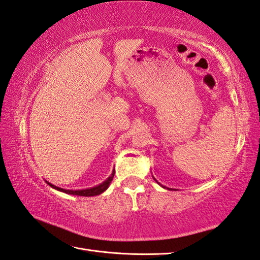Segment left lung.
<instances>
[{"label": "left lung", "instance_id": "left-lung-1", "mask_svg": "<svg viewBox=\"0 0 260 260\" xmlns=\"http://www.w3.org/2000/svg\"><path fill=\"white\" fill-rule=\"evenodd\" d=\"M154 179H155V178H154ZM155 180H156V179H155ZM156 183H158L157 180H156ZM158 184H159V183H158ZM159 185H160V184H159ZM160 186H161V187H164V188H165V186H162V185H160Z\"/></svg>", "mask_w": 260, "mask_h": 260}]
</instances>
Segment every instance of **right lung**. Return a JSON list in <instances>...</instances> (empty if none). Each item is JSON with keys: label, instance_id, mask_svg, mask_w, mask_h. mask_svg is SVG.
I'll list each match as a JSON object with an SVG mask.
<instances>
[{"label": "right lung", "instance_id": "add662e5", "mask_svg": "<svg viewBox=\"0 0 260 260\" xmlns=\"http://www.w3.org/2000/svg\"><path fill=\"white\" fill-rule=\"evenodd\" d=\"M114 174H115V171H113V173L111 174V176L108 177L105 182H103L102 184L95 186V187H90V188H86V189H78V190H72V189H64V188H61V187H57L55 185H53L51 183L46 182L48 185H50L51 187H53L54 189L56 190H59V191H63V192H66V194H70V195H77V196H96V195H100L102 194L103 191H105L108 186H110V184L112 183L113 180V177H114Z\"/></svg>", "mask_w": 260, "mask_h": 260}]
</instances>
